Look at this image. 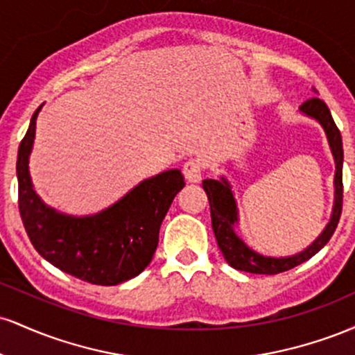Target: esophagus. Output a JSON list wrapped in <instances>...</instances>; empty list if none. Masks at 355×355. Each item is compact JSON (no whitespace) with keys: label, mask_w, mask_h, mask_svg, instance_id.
Instances as JSON below:
<instances>
[{"label":"esophagus","mask_w":355,"mask_h":355,"mask_svg":"<svg viewBox=\"0 0 355 355\" xmlns=\"http://www.w3.org/2000/svg\"><path fill=\"white\" fill-rule=\"evenodd\" d=\"M182 173L185 177L187 182L190 183H198L202 180V164L197 158H190L187 160L182 166Z\"/></svg>","instance_id":"1"}]
</instances>
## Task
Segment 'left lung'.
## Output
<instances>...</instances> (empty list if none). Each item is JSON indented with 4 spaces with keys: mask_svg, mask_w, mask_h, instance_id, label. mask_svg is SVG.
<instances>
[{
    "mask_svg": "<svg viewBox=\"0 0 355 355\" xmlns=\"http://www.w3.org/2000/svg\"><path fill=\"white\" fill-rule=\"evenodd\" d=\"M300 112L307 116L315 118L325 130L329 145H331L334 162H336V177H334V187H336V195H334V209L331 222L327 223L324 232L317 237L312 245H309L304 252L292 257H266L257 254L255 250L248 248L242 239L237 237L234 225L237 223V203H235L234 193H232L229 182L225 178L220 180H203L202 187L205 190L210 203L211 215V229H214L215 239H217L218 248L222 250L223 257L229 262L230 267L237 270L248 272V274H266L274 275L280 272L291 270L300 263L309 260L317 252L320 250L325 243L331 240L334 232L337 229L340 214H342V197H344V185H342V162H344V150H342V137L337 125L334 123V118L329 112L327 105L319 98H311L300 107Z\"/></svg>",
    "mask_w": 355,
    "mask_h": 355,
    "instance_id": "8db88e82",
    "label": "left lung"
}]
</instances>
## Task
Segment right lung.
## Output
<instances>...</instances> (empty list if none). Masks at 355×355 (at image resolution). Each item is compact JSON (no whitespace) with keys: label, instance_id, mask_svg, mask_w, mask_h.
I'll list each match as a JSON object with an SVG mask.
<instances>
[{"label":"right lung","instance_id":"right-lung-1","mask_svg":"<svg viewBox=\"0 0 355 355\" xmlns=\"http://www.w3.org/2000/svg\"><path fill=\"white\" fill-rule=\"evenodd\" d=\"M40 110L31 116L16 160L18 207L28 237L43 259L85 282L116 285L133 279L152 262L162 222L185 185L182 172L166 170L144 180L92 217L60 214L36 195L28 170Z\"/></svg>","mask_w":355,"mask_h":355}]
</instances>
